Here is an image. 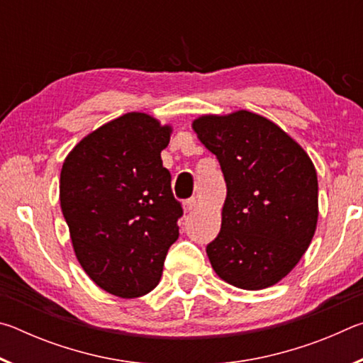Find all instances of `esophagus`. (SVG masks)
I'll list each match as a JSON object with an SVG mask.
<instances>
[{"mask_svg": "<svg viewBox=\"0 0 363 363\" xmlns=\"http://www.w3.org/2000/svg\"><path fill=\"white\" fill-rule=\"evenodd\" d=\"M182 206H184V211L190 213V211H194L196 206H199V200H196V199H189V200L184 201Z\"/></svg>", "mask_w": 363, "mask_h": 363, "instance_id": "obj_1", "label": "esophagus"}]
</instances>
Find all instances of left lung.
I'll use <instances>...</instances> for the list:
<instances>
[{
  "label": "left lung",
  "instance_id": "obj_1",
  "mask_svg": "<svg viewBox=\"0 0 363 363\" xmlns=\"http://www.w3.org/2000/svg\"><path fill=\"white\" fill-rule=\"evenodd\" d=\"M194 130L223 169L220 232L206 255L220 279L262 290L296 266L314 237L318 184L307 153L261 115H205Z\"/></svg>",
  "mask_w": 363,
  "mask_h": 363
}]
</instances>
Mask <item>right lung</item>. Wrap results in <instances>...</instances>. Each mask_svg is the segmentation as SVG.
Listing matches in <instances>:
<instances>
[{
  "mask_svg": "<svg viewBox=\"0 0 363 363\" xmlns=\"http://www.w3.org/2000/svg\"><path fill=\"white\" fill-rule=\"evenodd\" d=\"M169 134L131 112L88 134L62 164L60 206L73 250L89 279L115 296L152 291L179 237L184 211L160 155Z\"/></svg>",
  "mask_w": 363,
  "mask_h": 363,
  "instance_id": "add662e5",
  "label": "right lung"
}]
</instances>
